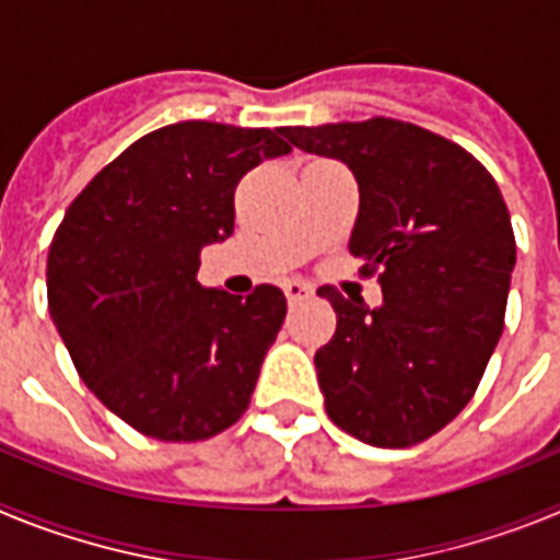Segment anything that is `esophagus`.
I'll return each instance as SVG.
<instances>
[{
	"instance_id": "34e87169",
	"label": "esophagus",
	"mask_w": 560,
	"mask_h": 560,
	"mask_svg": "<svg viewBox=\"0 0 560 560\" xmlns=\"http://www.w3.org/2000/svg\"><path fill=\"white\" fill-rule=\"evenodd\" d=\"M311 294H314V291H311V285L303 283V280H291V283H285V296H289V303L308 300Z\"/></svg>"
}]
</instances>
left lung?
<instances>
[{
	"label": "left lung",
	"mask_w": 560,
	"mask_h": 560,
	"mask_svg": "<svg viewBox=\"0 0 560 560\" xmlns=\"http://www.w3.org/2000/svg\"><path fill=\"white\" fill-rule=\"evenodd\" d=\"M359 182L350 255L384 303L334 285L336 334L314 364L336 427L407 448L452 423L477 393L504 328L516 266L511 212L493 176L457 142L393 117L283 128Z\"/></svg>",
	"instance_id": "8db88e82"
}]
</instances>
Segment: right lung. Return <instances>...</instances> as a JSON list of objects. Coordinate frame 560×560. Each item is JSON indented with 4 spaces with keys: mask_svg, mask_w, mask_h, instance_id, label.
Wrapping results in <instances>:
<instances>
[{
    "mask_svg": "<svg viewBox=\"0 0 560 560\" xmlns=\"http://www.w3.org/2000/svg\"><path fill=\"white\" fill-rule=\"evenodd\" d=\"M289 151L280 128L173 122L69 205L49 244V316L83 384L137 432L196 443L249 407L283 291L257 285L244 300L196 275L201 249L235 230L241 176Z\"/></svg>",
    "mask_w": 560,
    "mask_h": 560,
    "instance_id": "add662e5",
    "label": "right lung"
}]
</instances>
